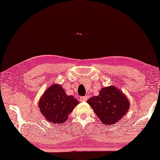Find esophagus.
<instances>
[{"mask_svg":"<svg viewBox=\"0 0 160 160\" xmlns=\"http://www.w3.org/2000/svg\"><path fill=\"white\" fill-rule=\"evenodd\" d=\"M80 100L81 102H85L87 100V96H83V97H80Z\"/></svg>","mask_w":160,"mask_h":160,"instance_id":"esophagus-1","label":"esophagus"}]
</instances>
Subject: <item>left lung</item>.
I'll list each match as a JSON object with an SVG mask.
<instances>
[{"mask_svg":"<svg viewBox=\"0 0 160 160\" xmlns=\"http://www.w3.org/2000/svg\"><path fill=\"white\" fill-rule=\"evenodd\" d=\"M87 103L106 125L117 123L130 107L127 97L114 86L102 88L99 95L89 98Z\"/></svg>","mask_w":160,"mask_h":160,"instance_id":"left-lung-1","label":"left lung"}]
</instances>
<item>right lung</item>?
Returning a JSON list of instances; mask_svg holds the SVG:
<instances>
[{
	"mask_svg": "<svg viewBox=\"0 0 160 160\" xmlns=\"http://www.w3.org/2000/svg\"><path fill=\"white\" fill-rule=\"evenodd\" d=\"M79 104L72 96H67L62 87L53 84L47 89L38 102L39 110L45 120L54 124H62Z\"/></svg>",
	"mask_w": 160,
	"mask_h": 160,
	"instance_id": "1",
	"label": "right lung"
}]
</instances>
